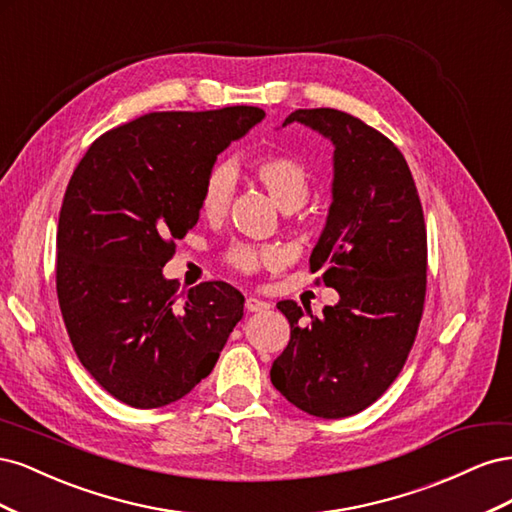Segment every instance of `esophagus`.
Masks as SVG:
<instances>
[{"label":"esophagus","mask_w":512,"mask_h":512,"mask_svg":"<svg viewBox=\"0 0 512 512\" xmlns=\"http://www.w3.org/2000/svg\"><path fill=\"white\" fill-rule=\"evenodd\" d=\"M245 309H247V312H252V314L265 312V309H269V303L262 301V299H256V297H247L245 299Z\"/></svg>","instance_id":"1"}]
</instances>
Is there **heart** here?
I'll list each match as a JSON object with an SVG mask.
<instances>
[{
	"label": "heart",
	"mask_w": 512,
	"mask_h": 512,
	"mask_svg": "<svg viewBox=\"0 0 512 512\" xmlns=\"http://www.w3.org/2000/svg\"><path fill=\"white\" fill-rule=\"evenodd\" d=\"M250 170L254 179L269 192L282 211L301 209L312 190V177L303 162L284 153H267L252 160ZM235 170L228 164L213 166L200 185L198 207L209 220H222L228 213L232 194H235ZM228 265L239 273H256L262 267H277L282 252L277 247H256L247 243L232 245L226 254Z\"/></svg>",
	"instance_id": "1"
}]
</instances>
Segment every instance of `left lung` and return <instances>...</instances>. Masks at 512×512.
Segmentation results:
<instances>
[{
	"mask_svg": "<svg viewBox=\"0 0 512 512\" xmlns=\"http://www.w3.org/2000/svg\"><path fill=\"white\" fill-rule=\"evenodd\" d=\"M292 121L335 147L333 203L309 269L339 301L309 322L294 301L277 303L290 342L271 382L307 414L344 418L389 389L414 344L427 288L423 207L406 158L378 130L335 108H299L284 126Z\"/></svg>",
	"mask_w": 512,
	"mask_h": 512,
	"instance_id": "1",
	"label": "left lung"
}]
</instances>
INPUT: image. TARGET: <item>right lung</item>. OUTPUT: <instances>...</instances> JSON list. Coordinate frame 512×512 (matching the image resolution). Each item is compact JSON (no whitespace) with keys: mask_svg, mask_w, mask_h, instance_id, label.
Segmentation results:
<instances>
[{"mask_svg":"<svg viewBox=\"0 0 512 512\" xmlns=\"http://www.w3.org/2000/svg\"><path fill=\"white\" fill-rule=\"evenodd\" d=\"M265 119L258 106L149 113L91 143L57 226V299L76 356L132 408H162L211 374L243 294L205 282L177 297L162 269L196 226L220 153Z\"/></svg>","mask_w":512,"mask_h":512,"instance_id":"right-lung-1","label":"right lung"}]
</instances>
